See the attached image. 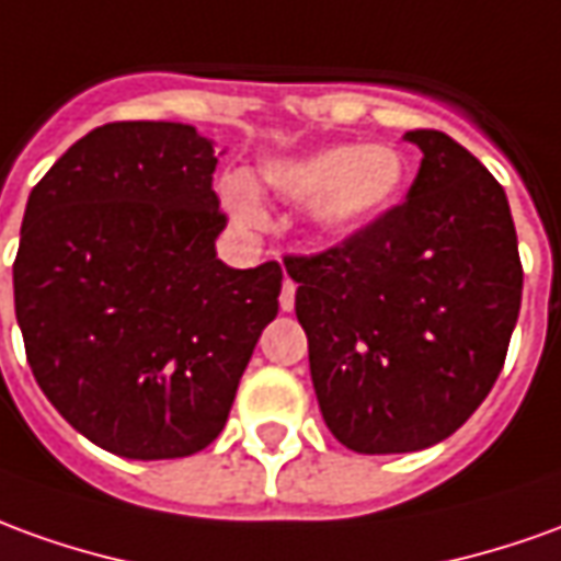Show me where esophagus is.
<instances>
[{
    "mask_svg": "<svg viewBox=\"0 0 561 561\" xmlns=\"http://www.w3.org/2000/svg\"><path fill=\"white\" fill-rule=\"evenodd\" d=\"M293 305H296V284L287 277L280 289V311H293Z\"/></svg>",
    "mask_w": 561,
    "mask_h": 561,
    "instance_id": "obj_1",
    "label": "esophagus"
}]
</instances>
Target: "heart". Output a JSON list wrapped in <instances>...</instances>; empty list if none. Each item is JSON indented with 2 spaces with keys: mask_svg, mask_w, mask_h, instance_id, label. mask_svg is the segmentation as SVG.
<instances>
[{
  "mask_svg": "<svg viewBox=\"0 0 561 561\" xmlns=\"http://www.w3.org/2000/svg\"><path fill=\"white\" fill-rule=\"evenodd\" d=\"M262 183L287 201H311L320 229L354 231L388 210L403 185V158L385 142H339L305 156L272 158L259 168ZM226 214L247 229L265 222V210L253 183L229 173L219 183Z\"/></svg>",
  "mask_w": 561,
  "mask_h": 561,
  "instance_id": "1",
  "label": "heart"
}]
</instances>
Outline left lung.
<instances>
[{
  "label": "left lung",
  "mask_w": 561,
  "mask_h": 561,
  "mask_svg": "<svg viewBox=\"0 0 561 561\" xmlns=\"http://www.w3.org/2000/svg\"><path fill=\"white\" fill-rule=\"evenodd\" d=\"M415 183L318 256H287L332 436L360 455L443 443L489 397L523 302L507 195L461 142L409 130Z\"/></svg>",
  "instance_id": "left-lung-1"
}]
</instances>
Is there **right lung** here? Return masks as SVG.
Masks as SVG:
<instances>
[{
    "label": "right lung",
    "instance_id": "right-lung-1",
    "mask_svg": "<svg viewBox=\"0 0 561 561\" xmlns=\"http://www.w3.org/2000/svg\"><path fill=\"white\" fill-rule=\"evenodd\" d=\"M214 140L180 122H115L72 142L30 192L14 314L38 388L94 446L185 458L229 421L277 262L229 268Z\"/></svg>",
    "mask_w": 561,
    "mask_h": 561
}]
</instances>
